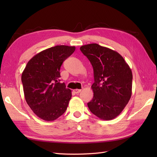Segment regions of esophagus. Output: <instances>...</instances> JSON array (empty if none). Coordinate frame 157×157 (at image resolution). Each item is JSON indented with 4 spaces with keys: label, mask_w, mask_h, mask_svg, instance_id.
Segmentation results:
<instances>
[{
    "label": "esophagus",
    "mask_w": 157,
    "mask_h": 157,
    "mask_svg": "<svg viewBox=\"0 0 157 157\" xmlns=\"http://www.w3.org/2000/svg\"><path fill=\"white\" fill-rule=\"evenodd\" d=\"M81 91H82V90H80V89L73 90V92H74V93H75V94H78V93H79Z\"/></svg>",
    "instance_id": "obj_1"
}]
</instances>
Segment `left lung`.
Masks as SVG:
<instances>
[{"label": "left lung", "instance_id": "obj_1", "mask_svg": "<svg viewBox=\"0 0 157 157\" xmlns=\"http://www.w3.org/2000/svg\"><path fill=\"white\" fill-rule=\"evenodd\" d=\"M80 51L94 70V96L88 103L90 111L102 120L115 119L131 98V69L117 52L98 44L82 46Z\"/></svg>", "mask_w": 157, "mask_h": 157}]
</instances>
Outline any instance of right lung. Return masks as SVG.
<instances>
[{
  "label": "right lung",
  "mask_w": 157,
  "mask_h": 157,
  "mask_svg": "<svg viewBox=\"0 0 157 157\" xmlns=\"http://www.w3.org/2000/svg\"><path fill=\"white\" fill-rule=\"evenodd\" d=\"M75 46H55L29 60L21 75L25 101L38 117L46 121L59 118L66 111L71 91L60 82V68L75 51Z\"/></svg>",
  "instance_id": "obj_1"
}]
</instances>
